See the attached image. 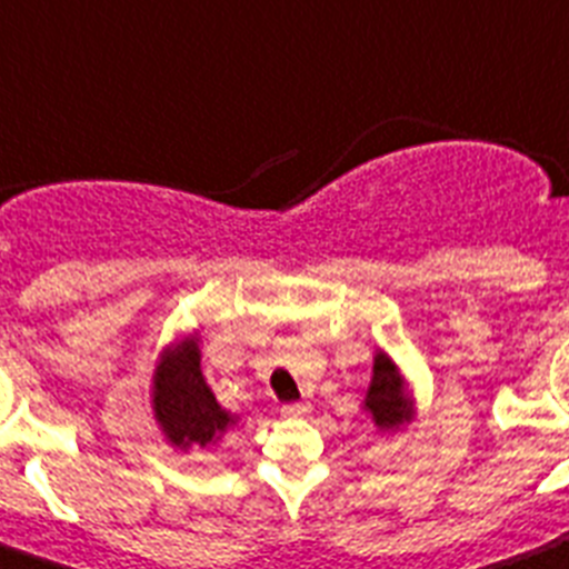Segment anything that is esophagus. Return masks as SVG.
Segmentation results:
<instances>
[{
	"label": "esophagus",
	"instance_id": "esophagus-1",
	"mask_svg": "<svg viewBox=\"0 0 569 569\" xmlns=\"http://www.w3.org/2000/svg\"><path fill=\"white\" fill-rule=\"evenodd\" d=\"M307 413H309V405H303V402H289L280 408V417H286V419H300V417H307Z\"/></svg>",
	"mask_w": 569,
	"mask_h": 569
}]
</instances>
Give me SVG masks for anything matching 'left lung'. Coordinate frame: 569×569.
I'll return each instance as SVG.
<instances>
[{
	"mask_svg": "<svg viewBox=\"0 0 569 569\" xmlns=\"http://www.w3.org/2000/svg\"><path fill=\"white\" fill-rule=\"evenodd\" d=\"M361 405L381 433L402 431L405 425H410L417 417V402L408 393V381L385 350H376L373 379H370V388H367Z\"/></svg>",
	"mask_w": 569,
	"mask_h": 569,
	"instance_id": "obj_1",
	"label": "left lung"
}]
</instances>
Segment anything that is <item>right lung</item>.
Listing matches in <instances>:
<instances>
[{
  "instance_id": "right-lung-1",
  "label": "right lung",
  "mask_w": 569,
  "mask_h": 569,
  "mask_svg": "<svg viewBox=\"0 0 569 569\" xmlns=\"http://www.w3.org/2000/svg\"><path fill=\"white\" fill-rule=\"evenodd\" d=\"M152 417L173 451L208 448L231 431L237 419L217 402L202 376L199 332L179 336L161 350L150 388Z\"/></svg>"
}]
</instances>
